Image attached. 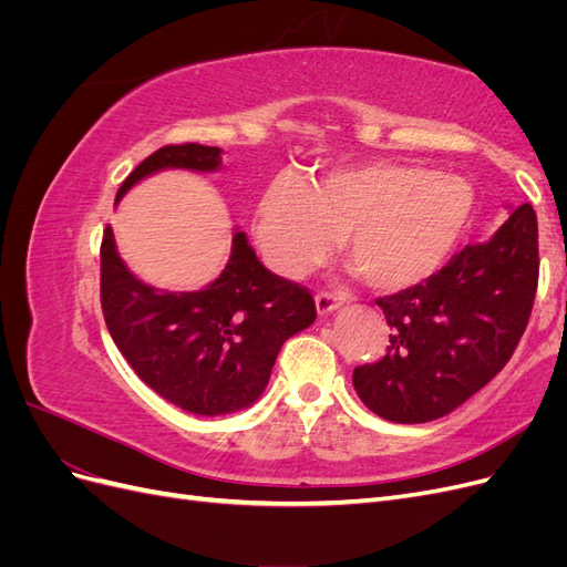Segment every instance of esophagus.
Here are the masks:
<instances>
[{"instance_id": "esophagus-1", "label": "esophagus", "mask_w": 567, "mask_h": 567, "mask_svg": "<svg viewBox=\"0 0 567 567\" xmlns=\"http://www.w3.org/2000/svg\"><path fill=\"white\" fill-rule=\"evenodd\" d=\"M315 305H317L319 317H329L333 310H338V307L342 305V298H338L336 293H317Z\"/></svg>"}]
</instances>
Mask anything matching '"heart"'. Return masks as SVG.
<instances>
[{
    "label": "heart",
    "instance_id": "b5f03b06",
    "mask_svg": "<svg viewBox=\"0 0 567 567\" xmlns=\"http://www.w3.org/2000/svg\"><path fill=\"white\" fill-rule=\"evenodd\" d=\"M475 215L468 179L406 163L338 167L312 186L274 179L255 208V241L286 279L317 267L342 234V252L381 293L433 279Z\"/></svg>",
    "mask_w": 567,
    "mask_h": 567
}]
</instances>
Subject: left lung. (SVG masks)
<instances>
[{"instance_id":"left-lung-1","label":"left lung","mask_w":567,"mask_h":567,"mask_svg":"<svg viewBox=\"0 0 567 567\" xmlns=\"http://www.w3.org/2000/svg\"><path fill=\"white\" fill-rule=\"evenodd\" d=\"M537 215L511 208L489 241L456 252L433 279L375 300L388 354L357 367L354 390L375 416L427 423L450 414L504 369L537 293Z\"/></svg>"}]
</instances>
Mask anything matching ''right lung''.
Returning a JSON list of instances; mask_svg holds the SVG:
<instances>
[{"instance_id": "1", "label": "right lung", "mask_w": 567, "mask_h": 567, "mask_svg": "<svg viewBox=\"0 0 567 567\" xmlns=\"http://www.w3.org/2000/svg\"><path fill=\"white\" fill-rule=\"evenodd\" d=\"M219 167L217 146H163L136 165L117 188L115 205L134 184L163 169L217 173ZM101 307L111 338L134 373L196 416L234 414L260 400L284 342L317 319L312 296L265 269L246 231L238 229L215 281L173 293L136 279L106 227Z\"/></svg>"}]
</instances>
